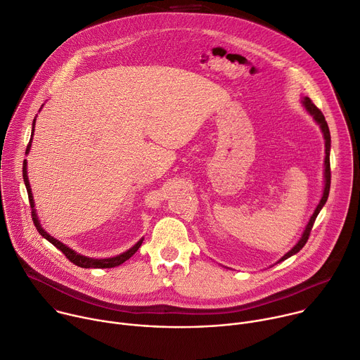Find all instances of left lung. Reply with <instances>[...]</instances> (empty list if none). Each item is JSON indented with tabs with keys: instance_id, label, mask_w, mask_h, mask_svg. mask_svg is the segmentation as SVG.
I'll return each instance as SVG.
<instances>
[{
	"instance_id": "left-lung-1",
	"label": "left lung",
	"mask_w": 360,
	"mask_h": 360,
	"mask_svg": "<svg viewBox=\"0 0 360 360\" xmlns=\"http://www.w3.org/2000/svg\"><path fill=\"white\" fill-rule=\"evenodd\" d=\"M302 103H303L304 109L313 116V119L316 120V123L320 126L321 132H323V136H324V146H326V149H324V150H326V156H324V188H323L321 200H320L319 205L316 207L313 215L310 217V219H309V222H307V225H306V228H304V231H303L300 240L297 241V244L294 245L288 252H285V254L277 261V263H281V261L287 259L288 257H291V255H294V254H297V252L306 245V243H307V240H309V236H310V231H311V228H313V224H314V221H316V218H317L320 210L323 208V205L326 204V201H328L329 191H330V130H329L328 122H326L323 113L314 106V103L309 99V97H304V99L302 101Z\"/></svg>"
}]
</instances>
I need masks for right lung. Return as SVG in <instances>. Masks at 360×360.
I'll return each mask as SVG.
<instances>
[{
	"label": "right lung",
	"mask_w": 360,
	"mask_h": 360,
	"mask_svg": "<svg viewBox=\"0 0 360 360\" xmlns=\"http://www.w3.org/2000/svg\"><path fill=\"white\" fill-rule=\"evenodd\" d=\"M34 124H36V119L32 120V132H31V136L32 134H34ZM30 148H31V139L27 145V149H25V153L30 152ZM22 178H24V184H25V188H27V192H28V200H30V207L32 208L31 211V217H32V222H34L37 231L47 240L50 241L56 248H58L64 255H66L73 264L82 267V269H112V267H117L120 264H123L126 259H129L130 257H132L138 250L139 247L142 245V240H139L132 248H129L127 251L116 255V257H110V258H90V257H86V255H82V254H77L75 250L69 248L66 244L60 243L58 240H56L54 237H51L50 234H47L44 231V228L41 226L40 221H39V217H37V212L34 210V200H32V193H31V186H30V182H28V176H27V160L24 159L22 162Z\"/></svg>",
	"instance_id": "obj_1"
}]
</instances>
